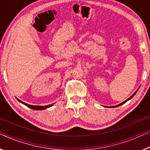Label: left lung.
I'll list each match as a JSON object with an SVG mask.
<instances>
[{"label": "left lung", "instance_id": "left-lung-1", "mask_svg": "<svg viewBox=\"0 0 150 150\" xmlns=\"http://www.w3.org/2000/svg\"><path fill=\"white\" fill-rule=\"evenodd\" d=\"M138 89H139V88H138V89H137L136 90V91H135V92L134 93V94H133V95H132V96H131V97H129V98H128V99H127V100H125V101H123V102H122V103L119 104V105H115V106H111V107H109V108H116V107H119V106H120V105H123V104H124V103H125V102H127V101H129V99H132V97H134V96H135V93H136L137 92V91H138Z\"/></svg>", "mask_w": 150, "mask_h": 150}]
</instances>
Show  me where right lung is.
<instances>
[{"instance_id":"1","label":"right lung","mask_w":150,"mask_h":150,"mask_svg":"<svg viewBox=\"0 0 150 150\" xmlns=\"http://www.w3.org/2000/svg\"><path fill=\"white\" fill-rule=\"evenodd\" d=\"M16 99H17V100L19 101V102H21V103H22L23 104H24V105H25L26 106H27L28 108H29L32 109H34V110H42V109H47V108H50V107H51V106L53 105V104H51V105H45V106L31 105H28V104H27V103H24V102H23L22 101H21L20 99H18V98H16Z\"/></svg>"}]
</instances>
